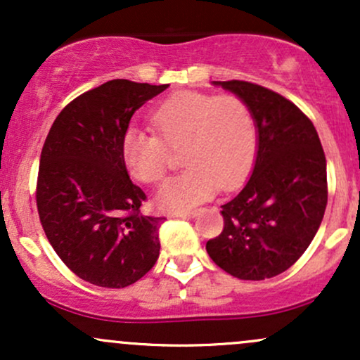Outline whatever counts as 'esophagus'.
<instances>
[{"instance_id": "obj_1", "label": "esophagus", "mask_w": 360, "mask_h": 360, "mask_svg": "<svg viewBox=\"0 0 360 360\" xmlns=\"http://www.w3.org/2000/svg\"><path fill=\"white\" fill-rule=\"evenodd\" d=\"M172 217L176 218H193L196 217V210H188V212H176Z\"/></svg>"}]
</instances>
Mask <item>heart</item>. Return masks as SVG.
Listing matches in <instances>:
<instances>
[{
    "label": "heart",
    "instance_id": "b5f03b06",
    "mask_svg": "<svg viewBox=\"0 0 360 360\" xmlns=\"http://www.w3.org/2000/svg\"><path fill=\"white\" fill-rule=\"evenodd\" d=\"M155 134L130 128L122 155L135 179L152 184L171 166V152L183 150V174L157 191L162 210L176 212L208 200L218 188H237L250 172L257 152V127L245 101L233 94L177 93L154 111Z\"/></svg>",
    "mask_w": 360,
    "mask_h": 360
}]
</instances>
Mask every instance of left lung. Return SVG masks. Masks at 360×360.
I'll use <instances>...</instances> for the list:
<instances>
[{
	"label": "left lung",
	"instance_id": "1",
	"mask_svg": "<svg viewBox=\"0 0 360 360\" xmlns=\"http://www.w3.org/2000/svg\"><path fill=\"white\" fill-rule=\"evenodd\" d=\"M249 105L259 134L249 183L221 206L223 230L206 242L218 267L262 281L288 271L323 220L328 184L323 147L311 120L276 91L247 81H214Z\"/></svg>",
	"mask_w": 360,
	"mask_h": 360
}]
</instances>
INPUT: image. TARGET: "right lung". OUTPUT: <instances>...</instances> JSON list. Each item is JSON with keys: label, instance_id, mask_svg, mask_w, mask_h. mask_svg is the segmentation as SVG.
I'll return each mask as SVG.
<instances>
[{"label": "right lung", "instance_id": "1", "mask_svg": "<svg viewBox=\"0 0 360 360\" xmlns=\"http://www.w3.org/2000/svg\"><path fill=\"white\" fill-rule=\"evenodd\" d=\"M167 84L113 79L60 111L40 154L37 210L49 242L77 278L127 288L154 267L166 218L140 212L146 193L128 176L122 140L143 103Z\"/></svg>", "mask_w": 360, "mask_h": 360}]
</instances>
